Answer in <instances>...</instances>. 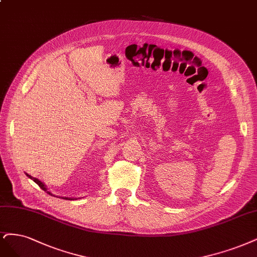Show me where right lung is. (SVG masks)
I'll list each match as a JSON object with an SVG mask.
<instances>
[{
  "label": "right lung",
  "instance_id": "1",
  "mask_svg": "<svg viewBox=\"0 0 257 257\" xmlns=\"http://www.w3.org/2000/svg\"><path fill=\"white\" fill-rule=\"evenodd\" d=\"M28 176H29L30 179H32V180H33L35 183H36V184L39 186V187H40L42 190L47 191L48 193H50V194H51V192H49V191H48V189L46 188V186H44V184H43L42 182H40V181H39L38 179H36V178H32V176H31V175H29V174H28ZM64 199H67V200H72V198H71V199H69V198H64Z\"/></svg>",
  "mask_w": 257,
  "mask_h": 257
}]
</instances>
